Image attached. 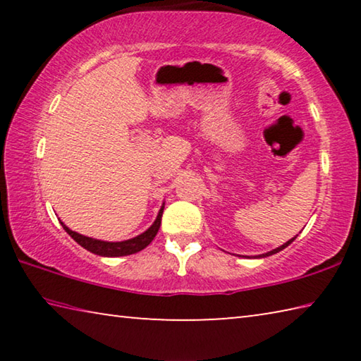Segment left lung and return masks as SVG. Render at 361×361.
I'll return each instance as SVG.
<instances>
[{
	"label": "left lung",
	"instance_id": "8db88e82",
	"mask_svg": "<svg viewBox=\"0 0 361 361\" xmlns=\"http://www.w3.org/2000/svg\"><path fill=\"white\" fill-rule=\"evenodd\" d=\"M296 239V237H293V239L291 240H288V242H286V243H283V245L282 247H279V248H276V250H272V252H269V253H266V255H261V258H264V256H271V255H274V253H279L280 252V250H283V248H286V247H288L290 245V243L293 242V240H295Z\"/></svg>",
	"mask_w": 361,
	"mask_h": 361
}]
</instances>
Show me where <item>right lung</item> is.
<instances>
[{
    "label": "right lung",
    "mask_w": 361,
    "mask_h": 361,
    "mask_svg": "<svg viewBox=\"0 0 361 361\" xmlns=\"http://www.w3.org/2000/svg\"><path fill=\"white\" fill-rule=\"evenodd\" d=\"M162 212H164V205L162 209L159 210V215L156 218V221L152 223L151 228L148 231H145L143 234H140L133 239L124 240V242H105V240H97V239H90V237H85L78 234V232L71 231L66 228V226L62 223L63 229L68 232V234L75 239L79 245L84 247L89 252H92L95 255L100 256H127V255H133L137 252H142L143 248H146L151 243V240L154 239L159 226H161V219H162Z\"/></svg>",
    "instance_id": "1"
}]
</instances>
